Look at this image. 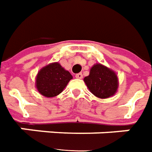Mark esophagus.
<instances>
[{
	"label": "esophagus",
	"instance_id": "1",
	"mask_svg": "<svg viewBox=\"0 0 152 152\" xmlns=\"http://www.w3.org/2000/svg\"><path fill=\"white\" fill-rule=\"evenodd\" d=\"M76 77L77 79H82L83 78V75H82V73H77L76 75Z\"/></svg>",
	"mask_w": 152,
	"mask_h": 152
}]
</instances>
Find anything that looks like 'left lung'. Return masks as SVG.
I'll return each mask as SVG.
<instances>
[{
	"label": "left lung",
	"mask_w": 152,
	"mask_h": 152,
	"mask_svg": "<svg viewBox=\"0 0 152 152\" xmlns=\"http://www.w3.org/2000/svg\"><path fill=\"white\" fill-rule=\"evenodd\" d=\"M84 81L91 93L100 99L113 95L118 86L115 72L101 64L93 66L90 75L84 78Z\"/></svg>",
	"instance_id": "left-lung-1"
}]
</instances>
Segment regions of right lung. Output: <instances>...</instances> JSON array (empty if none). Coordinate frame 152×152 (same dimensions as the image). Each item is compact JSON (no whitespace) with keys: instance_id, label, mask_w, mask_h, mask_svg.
<instances>
[{"instance_id":"1","label":"right lung","mask_w":152,"mask_h":152,"mask_svg":"<svg viewBox=\"0 0 152 152\" xmlns=\"http://www.w3.org/2000/svg\"><path fill=\"white\" fill-rule=\"evenodd\" d=\"M72 76L58 62L44 66L36 77V87L45 97H54L61 93L66 86Z\"/></svg>"}]
</instances>
